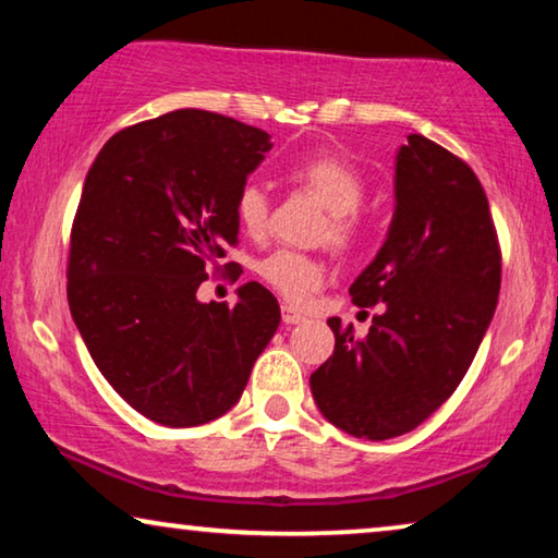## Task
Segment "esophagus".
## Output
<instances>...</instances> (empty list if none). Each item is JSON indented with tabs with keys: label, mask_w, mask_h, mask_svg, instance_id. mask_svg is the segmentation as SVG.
Here are the masks:
<instances>
[{
	"label": "esophagus",
	"mask_w": 558,
	"mask_h": 558,
	"mask_svg": "<svg viewBox=\"0 0 558 558\" xmlns=\"http://www.w3.org/2000/svg\"><path fill=\"white\" fill-rule=\"evenodd\" d=\"M304 319V315L300 310H294V307H289V304H281V323L284 325H296V323H302Z\"/></svg>",
	"instance_id": "34e87169"
}]
</instances>
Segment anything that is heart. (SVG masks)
<instances>
[{
    "mask_svg": "<svg viewBox=\"0 0 558 558\" xmlns=\"http://www.w3.org/2000/svg\"><path fill=\"white\" fill-rule=\"evenodd\" d=\"M289 178L307 190L327 208V220L319 231L335 251L350 254L365 239V178L353 165L335 155H307L289 167ZM235 220L248 239H264L271 226V201L266 190L248 182L235 195ZM256 274L274 292L292 304H304L323 287L325 264L302 251L279 248L256 264Z\"/></svg>",
    "mask_w": 558,
    "mask_h": 558,
    "instance_id": "heart-1",
    "label": "heart"
}]
</instances>
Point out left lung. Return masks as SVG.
<instances>
[{
	"instance_id": "8db88e82",
	"label": "left lung",
	"mask_w": 558,
	"mask_h": 558,
	"mask_svg": "<svg viewBox=\"0 0 558 558\" xmlns=\"http://www.w3.org/2000/svg\"><path fill=\"white\" fill-rule=\"evenodd\" d=\"M502 254L470 165L422 134L396 159V210L378 256L350 287L380 307L365 338L327 319L335 350L310 376L319 411L361 439L429 418L468 373L498 307Z\"/></svg>"
}]
</instances>
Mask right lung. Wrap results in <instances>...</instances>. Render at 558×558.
I'll return each mask as SVG.
<instances>
[{
    "label": "right lung",
    "mask_w": 558,
    "mask_h": 558,
    "mask_svg": "<svg viewBox=\"0 0 558 558\" xmlns=\"http://www.w3.org/2000/svg\"><path fill=\"white\" fill-rule=\"evenodd\" d=\"M269 134L178 109L121 129L86 174L68 248V304L90 357L121 399L165 426H197L241 399L281 312L248 281L239 302L197 287L239 243L235 195ZM239 279V277H235Z\"/></svg>",
    "instance_id": "1"
}]
</instances>
